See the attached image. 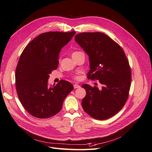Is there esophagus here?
<instances>
[{
	"mask_svg": "<svg viewBox=\"0 0 152 152\" xmlns=\"http://www.w3.org/2000/svg\"><path fill=\"white\" fill-rule=\"evenodd\" d=\"M74 88H75V89H76V88H80V86L79 85L75 84V85H74Z\"/></svg>",
	"mask_w": 152,
	"mask_h": 152,
	"instance_id": "34e87169",
	"label": "esophagus"
}]
</instances>
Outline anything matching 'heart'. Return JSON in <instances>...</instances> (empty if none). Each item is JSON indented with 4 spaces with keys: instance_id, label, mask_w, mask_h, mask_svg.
Wrapping results in <instances>:
<instances>
[{
    "instance_id": "b5f03b06",
    "label": "heart",
    "mask_w": 152,
    "mask_h": 152,
    "mask_svg": "<svg viewBox=\"0 0 152 152\" xmlns=\"http://www.w3.org/2000/svg\"><path fill=\"white\" fill-rule=\"evenodd\" d=\"M83 52H80V51H75V52H72V57H76V56H77V55H79V54H80V53H82ZM75 78H76L77 79V77H75Z\"/></svg>"
}]
</instances>
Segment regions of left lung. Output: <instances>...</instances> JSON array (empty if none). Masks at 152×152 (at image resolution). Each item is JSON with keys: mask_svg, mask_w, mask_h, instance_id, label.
<instances>
[{"mask_svg": "<svg viewBox=\"0 0 152 152\" xmlns=\"http://www.w3.org/2000/svg\"><path fill=\"white\" fill-rule=\"evenodd\" d=\"M75 40L89 57L87 77L102 85L101 89L82 85L86 92L83 109L94 119H109L121 110L128 98L131 71L128 58L119 44L102 33H79Z\"/></svg>", "mask_w": 152, "mask_h": 152, "instance_id": "1", "label": "left lung"}]
</instances>
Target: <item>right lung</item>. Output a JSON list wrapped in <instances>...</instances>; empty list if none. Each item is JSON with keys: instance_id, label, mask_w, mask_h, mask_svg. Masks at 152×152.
Wrapping results in <instances>:
<instances>
[{"instance_id": "add662e5", "label": "right lung", "mask_w": 152, "mask_h": 152, "mask_svg": "<svg viewBox=\"0 0 152 152\" xmlns=\"http://www.w3.org/2000/svg\"><path fill=\"white\" fill-rule=\"evenodd\" d=\"M75 34L74 31L42 33L23 50L16 69V88L19 101L31 115L47 119L57 114L74 88L65 80L48 86V80L58 67L62 48Z\"/></svg>"}]
</instances>
